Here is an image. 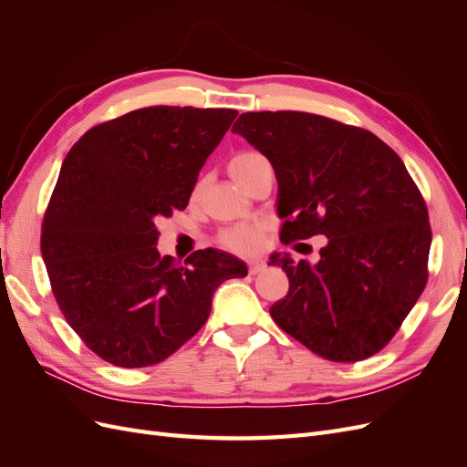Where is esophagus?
<instances>
[{"mask_svg": "<svg viewBox=\"0 0 467 467\" xmlns=\"http://www.w3.org/2000/svg\"><path fill=\"white\" fill-rule=\"evenodd\" d=\"M265 263L263 261H249L247 263V271H249V275H259V273H263L265 271Z\"/></svg>", "mask_w": 467, "mask_h": 467, "instance_id": "esophagus-1", "label": "esophagus"}]
</instances>
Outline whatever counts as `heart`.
Wrapping results in <instances>:
<instances>
[{
    "label": "heart",
    "mask_w": 467,
    "mask_h": 467,
    "mask_svg": "<svg viewBox=\"0 0 467 467\" xmlns=\"http://www.w3.org/2000/svg\"><path fill=\"white\" fill-rule=\"evenodd\" d=\"M261 161H265V158L257 151L235 153L228 165L230 175L235 179V182H239V185L245 189L251 171ZM261 239H263V232L259 225L237 223V225H232V228H228V230H223L218 237V242L228 251L239 253V255H251V253H255L261 247Z\"/></svg>",
    "instance_id": "obj_1"
}]
</instances>
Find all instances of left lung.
<instances>
[{"mask_svg":"<svg viewBox=\"0 0 467 467\" xmlns=\"http://www.w3.org/2000/svg\"><path fill=\"white\" fill-rule=\"evenodd\" d=\"M232 130L275 169L280 242L327 237L317 263L271 255L290 282L275 323L333 362L376 355L429 278V212L401 158L372 132L312 112H244Z\"/></svg>","mask_w":467,"mask_h":467,"instance_id":"left-lung-1","label":"left lung"}]
</instances>
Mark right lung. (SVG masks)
Segmentation results:
<instances>
[{
	"label": "right lung",
	"mask_w": 467,
	"mask_h": 467,
	"mask_svg": "<svg viewBox=\"0 0 467 467\" xmlns=\"http://www.w3.org/2000/svg\"><path fill=\"white\" fill-rule=\"evenodd\" d=\"M237 110L146 107L93 126L67 151L40 251L66 321L97 357L144 368L206 323L212 294L247 275L218 249L161 257L155 222L185 210Z\"/></svg>",
	"instance_id": "obj_1"
}]
</instances>
